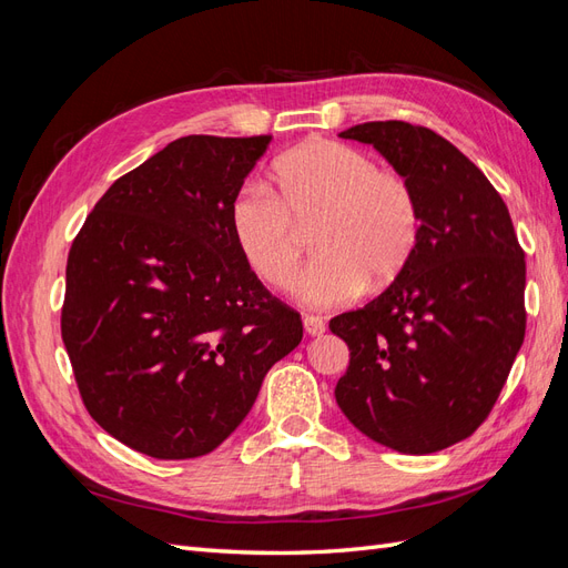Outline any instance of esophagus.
<instances>
[{"mask_svg":"<svg viewBox=\"0 0 568 568\" xmlns=\"http://www.w3.org/2000/svg\"><path fill=\"white\" fill-rule=\"evenodd\" d=\"M303 326H305V332L311 334V336H322L326 332L324 320L317 317V315H305L303 317Z\"/></svg>","mask_w":568,"mask_h":568,"instance_id":"obj_1","label":"esophagus"}]
</instances>
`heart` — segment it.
Returning <instances> with one entry per match:
<instances>
[{
    "instance_id": "obj_1",
    "label": "heart",
    "mask_w": 568,
    "mask_h": 568,
    "mask_svg": "<svg viewBox=\"0 0 568 568\" xmlns=\"http://www.w3.org/2000/svg\"><path fill=\"white\" fill-rule=\"evenodd\" d=\"M274 192L251 182L232 201L230 220L244 261L272 288H288L303 257L298 227L315 225L317 255L298 294L317 307L353 301L398 277L417 248L422 209L415 186L355 146L313 140L272 165Z\"/></svg>"
}]
</instances>
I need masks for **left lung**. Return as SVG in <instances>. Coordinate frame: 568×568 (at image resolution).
Returning a JSON list of instances; mask_svg holds the SVG:
<instances>
[{
    "label": "left lung",
    "mask_w": 568,
    "mask_h": 568,
    "mask_svg": "<svg viewBox=\"0 0 568 568\" xmlns=\"http://www.w3.org/2000/svg\"><path fill=\"white\" fill-rule=\"evenodd\" d=\"M415 186L422 232L398 277L329 329L351 365L336 403L367 438L428 455L486 422L526 334V261L503 196L434 130L374 120L341 132Z\"/></svg>",
    "instance_id": "left-lung-1"
}]
</instances>
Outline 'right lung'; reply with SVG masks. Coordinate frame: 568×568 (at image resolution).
Wrapping results in <instances>:
<instances>
[{"label":"right lung","mask_w":568,"mask_h":568,"mask_svg":"<svg viewBox=\"0 0 568 568\" xmlns=\"http://www.w3.org/2000/svg\"><path fill=\"white\" fill-rule=\"evenodd\" d=\"M270 140L180 136L118 178L73 239L61 336L92 419L136 453H213L303 338L232 234Z\"/></svg>","instance_id":"right-lung-1"}]
</instances>
